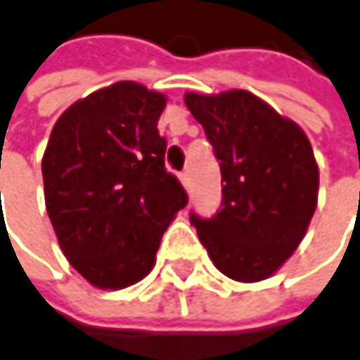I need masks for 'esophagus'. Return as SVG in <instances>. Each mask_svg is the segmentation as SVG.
I'll use <instances>...</instances> for the list:
<instances>
[{
    "mask_svg": "<svg viewBox=\"0 0 360 360\" xmlns=\"http://www.w3.org/2000/svg\"><path fill=\"white\" fill-rule=\"evenodd\" d=\"M179 179H181V183H183V187H189V175H187L185 171H183V173H179Z\"/></svg>",
    "mask_w": 360,
    "mask_h": 360,
    "instance_id": "34e87169",
    "label": "esophagus"
}]
</instances>
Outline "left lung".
Segmentation results:
<instances>
[{"label": "left lung", "instance_id": "8db88e82", "mask_svg": "<svg viewBox=\"0 0 360 360\" xmlns=\"http://www.w3.org/2000/svg\"><path fill=\"white\" fill-rule=\"evenodd\" d=\"M220 160L222 202L189 214L214 266L239 282L270 278L303 241L319 171L303 129L247 90L185 94Z\"/></svg>", "mask_w": 360, "mask_h": 360}]
</instances>
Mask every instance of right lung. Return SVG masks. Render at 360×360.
<instances>
[{"mask_svg":"<svg viewBox=\"0 0 360 360\" xmlns=\"http://www.w3.org/2000/svg\"><path fill=\"white\" fill-rule=\"evenodd\" d=\"M165 94L117 82L74 103L43 156L45 204L68 262L92 286L125 288L146 276L187 193L165 169L158 134Z\"/></svg>","mask_w":360,"mask_h":360,"instance_id":"add662e5","label":"right lung"}]
</instances>
